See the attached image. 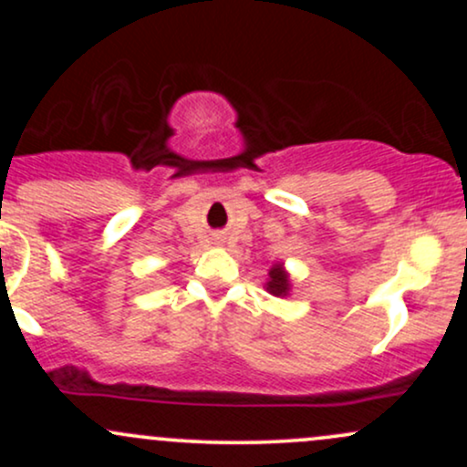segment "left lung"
Masks as SVG:
<instances>
[{
	"label": "left lung",
	"mask_w": 467,
	"mask_h": 467,
	"mask_svg": "<svg viewBox=\"0 0 467 467\" xmlns=\"http://www.w3.org/2000/svg\"><path fill=\"white\" fill-rule=\"evenodd\" d=\"M267 276H270L265 283L267 292L275 294V296H287L289 289H292V283H289V275L285 272V267H283V264L272 265Z\"/></svg>",
	"instance_id": "left-lung-1"
}]
</instances>
